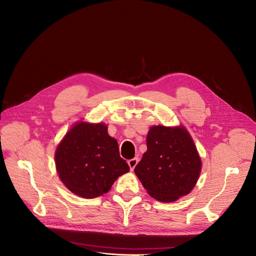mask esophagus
I'll return each mask as SVG.
<instances>
[{
	"label": "esophagus",
	"mask_w": 256,
	"mask_h": 256,
	"mask_svg": "<svg viewBox=\"0 0 256 256\" xmlns=\"http://www.w3.org/2000/svg\"><path fill=\"white\" fill-rule=\"evenodd\" d=\"M137 163H138V158H134V159H131V160L128 161V165H129L131 170H134V168L137 165Z\"/></svg>",
	"instance_id": "esophagus-1"
}]
</instances>
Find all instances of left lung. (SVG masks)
Segmentation results:
<instances>
[{
    "label": "left lung",
    "mask_w": 256,
    "mask_h": 256,
    "mask_svg": "<svg viewBox=\"0 0 256 256\" xmlns=\"http://www.w3.org/2000/svg\"><path fill=\"white\" fill-rule=\"evenodd\" d=\"M146 146L134 172L148 194L161 202L188 194L199 178L201 159L186 128L152 126Z\"/></svg>",
    "instance_id": "obj_1"
}]
</instances>
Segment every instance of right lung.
Here are the masks:
<instances>
[{"label":"right lung","mask_w":256,"mask_h":256,"mask_svg":"<svg viewBox=\"0 0 256 256\" xmlns=\"http://www.w3.org/2000/svg\"><path fill=\"white\" fill-rule=\"evenodd\" d=\"M55 164L64 186L87 199L108 192L130 169L120 156L116 140L100 123L76 124L57 146Z\"/></svg>","instance_id":"right-lung-1"}]
</instances>
